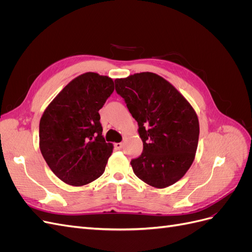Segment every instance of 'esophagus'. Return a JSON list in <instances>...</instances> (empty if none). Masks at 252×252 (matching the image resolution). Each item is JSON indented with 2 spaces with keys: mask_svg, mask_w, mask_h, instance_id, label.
I'll return each instance as SVG.
<instances>
[{
  "mask_svg": "<svg viewBox=\"0 0 252 252\" xmlns=\"http://www.w3.org/2000/svg\"><path fill=\"white\" fill-rule=\"evenodd\" d=\"M114 147H116V149L120 150V149L123 148V144H122V143H116V144H114Z\"/></svg>",
  "mask_w": 252,
  "mask_h": 252,
  "instance_id": "1",
  "label": "esophagus"
}]
</instances>
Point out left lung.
Listing matches in <instances>:
<instances>
[{
	"mask_svg": "<svg viewBox=\"0 0 252 252\" xmlns=\"http://www.w3.org/2000/svg\"><path fill=\"white\" fill-rule=\"evenodd\" d=\"M116 91L138 122L143 152L131 159L134 174L148 185L168 187L191 166L199 142L196 113L169 82L152 72L117 79Z\"/></svg>",
	"mask_w": 252,
	"mask_h": 252,
	"instance_id": "1",
	"label": "left lung"
}]
</instances>
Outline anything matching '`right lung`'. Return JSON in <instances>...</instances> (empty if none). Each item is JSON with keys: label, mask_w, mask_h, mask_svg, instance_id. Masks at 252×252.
<instances>
[{"label": "right lung", "mask_w": 252, "mask_h": 252, "mask_svg": "<svg viewBox=\"0 0 252 252\" xmlns=\"http://www.w3.org/2000/svg\"><path fill=\"white\" fill-rule=\"evenodd\" d=\"M113 81L94 72L72 80L40 121V149L49 168L66 184L83 186L100 178L112 154L103 138L100 110Z\"/></svg>", "instance_id": "add662e5"}]
</instances>
